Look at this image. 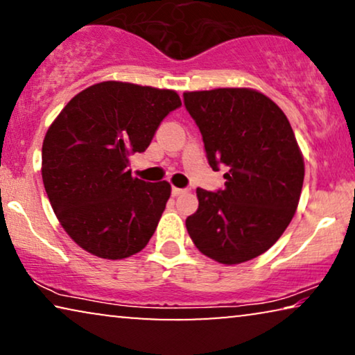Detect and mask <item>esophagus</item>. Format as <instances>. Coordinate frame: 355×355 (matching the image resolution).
<instances>
[{
    "label": "esophagus",
    "instance_id": "obj_1",
    "mask_svg": "<svg viewBox=\"0 0 355 355\" xmlns=\"http://www.w3.org/2000/svg\"><path fill=\"white\" fill-rule=\"evenodd\" d=\"M187 192V189H179V187H173L171 189V193L174 197H178V196H181V193H186Z\"/></svg>",
    "mask_w": 355,
    "mask_h": 355
}]
</instances>
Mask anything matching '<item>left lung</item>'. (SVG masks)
Segmentation results:
<instances>
[{
  "label": "left lung",
  "mask_w": 355,
  "mask_h": 355,
  "mask_svg": "<svg viewBox=\"0 0 355 355\" xmlns=\"http://www.w3.org/2000/svg\"><path fill=\"white\" fill-rule=\"evenodd\" d=\"M184 106L210 166L226 168L225 189H197L189 236L220 263L255 259L279 239L297 208L304 158L293 128L275 101L252 89L186 92Z\"/></svg>",
  "instance_id": "8db88e82"
}]
</instances>
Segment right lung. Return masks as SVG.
I'll return each instance as SVG.
<instances>
[{
  "instance_id": "right-lung-1",
  "label": "right lung",
  "mask_w": 355,
  "mask_h": 355,
  "mask_svg": "<svg viewBox=\"0 0 355 355\" xmlns=\"http://www.w3.org/2000/svg\"><path fill=\"white\" fill-rule=\"evenodd\" d=\"M179 106L174 90L108 80L77 94L50 125L42 147L43 186L82 249L121 260L148 244L171 186L132 178L129 157L147 150Z\"/></svg>"
}]
</instances>
